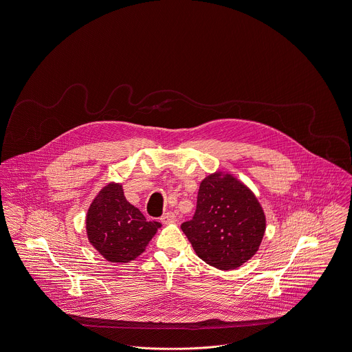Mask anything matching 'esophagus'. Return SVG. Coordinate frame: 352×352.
Instances as JSON below:
<instances>
[{
    "label": "esophagus",
    "instance_id": "obj_1",
    "mask_svg": "<svg viewBox=\"0 0 352 352\" xmlns=\"http://www.w3.org/2000/svg\"><path fill=\"white\" fill-rule=\"evenodd\" d=\"M160 221L163 224H171V223H175L177 221V216L173 213V212H167L164 213L162 217H160Z\"/></svg>",
    "mask_w": 352,
    "mask_h": 352
}]
</instances>
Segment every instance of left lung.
Segmentation results:
<instances>
[{
  "mask_svg": "<svg viewBox=\"0 0 352 352\" xmlns=\"http://www.w3.org/2000/svg\"><path fill=\"white\" fill-rule=\"evenodd\" d=\"M181 228L198 258L216 269L231 270L258 251L266 216L244 184L219 171L199 184L195 216Z\"/></svg>",
  "mask_w": 352,
  "mask_h": 352,
  "instance_id": "8db88e82",
  "label": "left lung"
}]
</instances>
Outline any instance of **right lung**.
<instances>
[{"mask_svg":"<svg viewBox=\"0 0 352 352\" xmlns=\"http://www.w3.org/2000/svg\"><path fill=\"white\" fill-rule=\"evenodd\" d=\"M160 223L147 221L131 205L120 184L104 186L89 206L86 232L90 244L109 262L128 263L144 252Z\"/></svg>","mask_w":352,"mask_h":352,"instance_id":"right-lung-1","label":"right lung"}]
</instances>
